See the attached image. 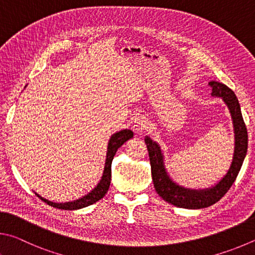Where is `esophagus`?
<instances>
[{"instance_id":"34e87169","label":"esophagus","mask_w":255,"mask_h":255,"mask_svg":"<svg viewBox=\"0 0 255 255\" xmlns=\"http://www.w3.org/2000/svg\"><path fill=\"white\" fill-rule=\"evenodd\" d=\"M132 125H133V130H134L137 134H141V133L148 131V128L150 127L148 119L142 114H137L133 118Z\"/></svg>"}]
</instances>
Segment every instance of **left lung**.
Wrapping results in <instances>:
<instances>
[{
  "mask_svg": "<svg viewBox=\"0 0 255 255\" xmlns=\"http://www.w3.org/2000/svg\"><path fill=\"white\" fill-rule=\"evenodd\" d=\"M208 85L212 87V96L223 98V101L229 107L232 121H233L235 139L233 160H232L231 167L226 175L215 186L205 189H190L176 184L168 175L166 167H164V157L160 145L150 136H145L144 139L149 151L151 175H152L155 191L163 200L176 207L199 209L209 207L218 202L233 185L241 170V167H242L245 155H247L248 130L236 95L226 85L215 82V80L209 82Z\"/></svg>",
  "mask_w": 255,
  "mask_h": 255,
  "instance_id": "1",
  "label": "left lung"
}]
</instances>
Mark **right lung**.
<instances>
[{"mask_svg": "<svg viewBox=\"0 0 255 255\" xmlns=\"http://www.w3.org/2000/svg\"><path fill=\"white\" fill-rule=\"evenodd\" d=\"M131 137H133V132L131 130H128V128L116 132L111 136V139L109 141V145H107L105 167H104V171H103V176L95 188H94L91 193L85 195L84 197L79 198L77 200H74V202L59 204V203H52L50 200L44 199L41 197V196H39L37 193H35V195H37L40 199L43 200L44 203L50 205V206L58 209H65V211H75V209L87 207L89 205L98 202V200L104 197L105 194L107 193V190H109V187L111 184V176H112V170H111L112 160H113L116 151H118L120 146L124 144L128 140H130Z\"/></svg>", "mask_w": 255, "mask_h": 255, "instance_id": "right-lung-1", "label": "right lung"}]
</instances>
